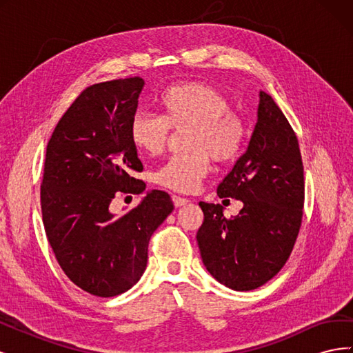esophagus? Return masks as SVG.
I'll return each instance as SVG.
<instances>
[{
    "label": "esophagus",
    "instance_id": "1",
    "mask_svg": "<svg viewBox=\"0 0 353 353\" xmlns=\"http://www.w3.org/2000/svg\"><path fill=\"white\" fill-rule=\"evenodd\" d=\"M190 200L188 199H185V197H179V196H174V205L176 206V208H181V206H184V205H187Z\"/></svg>",
    "mask_w": 353,
    "mask_h": 353
}]
</instances>
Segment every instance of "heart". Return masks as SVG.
<instances>
[{
	"label": "heart",
	"mask_w": 353,
	"mask_h": 353,
	"mask_svg": "<svg viewBox=\"0 0 353 353\" xmlns=\"http://www.w3.org/2000/svg\"><path fill=\"white\" fill-rule=\"evenodd\" d=\"M160 117L138 113L132 117L130 138L138 152L157 156L165 150L170 131L184 132L185 153L170 157L159 168V185L193 193L206 178L210 157L218 163L236 159L244 144L241 117L230 112L225 95L201 82H183L165 90L156 101Z\"/></svg>",
	"instance_id": "1"
}]
</instances>
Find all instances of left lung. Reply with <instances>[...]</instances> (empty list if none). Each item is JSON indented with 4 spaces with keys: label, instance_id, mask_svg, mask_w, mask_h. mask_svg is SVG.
<instances>
[{
    "label": "left lung",
    "instance_id": "obj_1",
    "mask_svg": "<svg viewBox=\"0 0 353 353\" xmlns=\"http://www.w3.org/2000/svg\"><path fill=\"white\" fill-rule=\"evenodd\" d=\"M218 196L240 200L243 208L227 219L221 205L199 203L205 215L196 237L203 265L232 290H254L290 256L305 199L297 137L265 91L249 145L218 185Z\"/></svg>",
    "mask_w": 353,
    "mask_h": 353
}]
</instances>
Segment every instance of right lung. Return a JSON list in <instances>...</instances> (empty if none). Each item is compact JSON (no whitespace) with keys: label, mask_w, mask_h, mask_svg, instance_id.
I'll return each mask as SVG.
<instances>
[{"label":"right lung","mask_w":353,"mask_h":353,"mask_svg":"<svg viewBox=\"0 0 353 353\" xmlns=\"http://www.w3.org/2000/svg\"><path fill=\"white\" fill-rule=\"evenodd\" d=\"M141 78L95 83L63 114L46 154L41 209L47 239L72 283L99 297L121 294L147 266L148 241L174 203L134 178L143 165L130 126ZM143 194L122 217L110 212L116 192Z\"/></svg>","instance_id":"right-lung-1"}]
</instances>
